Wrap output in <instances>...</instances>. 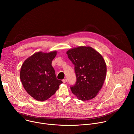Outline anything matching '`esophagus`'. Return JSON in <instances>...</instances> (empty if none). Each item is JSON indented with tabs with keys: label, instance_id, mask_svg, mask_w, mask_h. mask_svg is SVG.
<instances>
[{
	"label": "esophagus",
	"instance_id": "esophagus-1",
	"mask_svg": "<svg viewBox=\"0 0 134 134\" xmlns=\"http://www.w3.org/2000/svg\"><path fill=\"white\" fill-rule=\"evenodd\" d=\"M63 82L64 83H66L67 82V79H64V80H63Z\"/></svg>",
	"mask_w": 134,
	"mask_h": 134
}]
</instances>
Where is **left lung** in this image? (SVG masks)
Instances as JSON below:
<instances>
[{
    "mask_svg": "<svg viewBox=\"0 0 134 134\" xmlns=\"http://www.w3.org/2000/svg\"><path fill=\"white\" fill-rule=\"evenodd\" d=\"M68 58L74 65L76 76L72 93L79 100L86 101L96 97L101 89L107 73L102 56L90 47H79L67 51Z\"/></svg>",
    "mask_w": 134,
    "mask_h": 134,
    "instance_id": "left-lung-1",
    "label": "left lung"
}]
</instances>
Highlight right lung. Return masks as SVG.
Wrapping results in <instances>:
<instances>
[{
    "label": "right lung",
    "instance_id": "add662e5",
    "mask_svg": "<svg viewBox=\"0 0 134 134\" xmlns=\"http://www.w3.org/2000/svg\"><path fill=\"white\" fill-rule=\"evenodd\" d=\"M57 51L38 52L25 60L20 71L23 86L31 96L37 101L47 100L63 83L57 79L51 65Z\"/></svg>",
    "mask_w": 134,
    "mask_h": 134
}]
</instances>
